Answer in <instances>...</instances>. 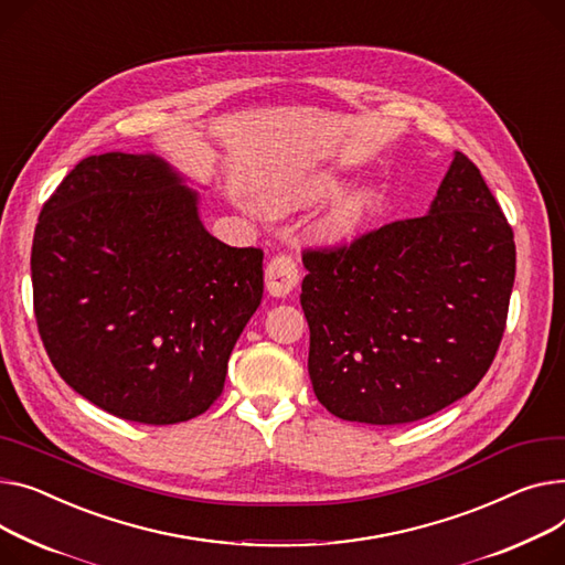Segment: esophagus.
Instances as JSON below:
<instances>
[{
	"mask_svg": "<svg viewBox=\"0 0 565 565\" xmlns=\"http://www.w3.org/2000/svg\"><path fill=\"white\" fill-rule=\"evenodd\" d=\"M299 284V268L297 260L290 254H277L270 258L266 266V288L275 297H284L292 292V288Z\"/></svg>",
	"mask_w": 565,
	"mask_h": 565,
	"instance_id": "1",
	"label": "esophagus"
}]
</instances>
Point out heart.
<instances>
[{
  "instance_id": "b5f03b06",
  "label": "heart",
  "mask_w": 565,
  "mask_h": 565,
  "mask_svg": "<svg viewBox=\"0 0 565 565\" xmlns=\"http://www.w3.org/2000/svg\"><path fill=\"white\" fill-rule=\"evenodd\" d=\"M335 191V179L331 174H313L311 179L295 183L290 188H284V191L275 193L270 198V204L275 209H290L297 204H307L311 200L324 198ZM374 209V195L367 191L352 193L343 202H338L335 209L329 213L324 230L331 238H350L354 236L361 224L367 220V215Z\"/></svg>"
}]
</instances>
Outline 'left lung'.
<instances>
[{
  "label": "left lung",
  "mask_w": 565,
  "mask_h": 565,
  "mask_svg": "<svg viewBox=\"0 0 565 565\" xmlns=\"http://www.w3.org/2000/svg\"><path fill=\"white\" fill-rule=\"evenodd\" d=\"M309 374L335 418L404 425L468 395L491 367L515 279L513 230L455 154L427 215L302 252Z\"/></svg>",
  "instance_id": "obj_1"
}]
</instances>
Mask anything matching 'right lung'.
Instances as JSON below:
<instances>
[{
  "label": "right lung",
  "instance_id": "add662e5",
  "mask_svg": "<svg viewBox=\"0 0 565 565\" xmlns=\"http://www.w3.org/2000/svg\"><path fill=\"white\" fill-rule=\"evenodd\" d=\"M154 154L88 157L35 224L33 311L63 382L110 416L174 425L222 393L263 297V249L230 247Z\"/></svg>",
  "mask_w": 565,
  "mask_h": 565
}]
</instances>
